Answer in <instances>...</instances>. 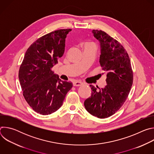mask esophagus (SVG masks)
<instances>
[{"label": "esophagus", "mask_w": 154, "mask_h": 154, "mask_svg": "<svg viewBox=\"0 0 154 154\" xmlns=\"http://www.w3.org/2000/svg\"><path fill=\"white\" fill-rule=\"evenodd\" d=\"M83 85V83L79 81H75L73 82V85L74 86H82Z\"/></svg>", "instance_id": "1"}]
</instances>
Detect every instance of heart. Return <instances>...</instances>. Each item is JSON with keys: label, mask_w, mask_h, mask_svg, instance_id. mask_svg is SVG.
<instances>
[{"label": "heart", "mask_w": 154, "mask_h": 154, "mask_svg": "<svg viewBox=\"0 0 154 154\" xmlns=\"http://www.w3.org/2000/svg\"><path fill=\"white\" fill-rule=\"evenodd\" d=\"M94 45L92 43H90V42H86L84 46H93Z\"/></svg>", "instance_id": "heart-1"}]
</instances>
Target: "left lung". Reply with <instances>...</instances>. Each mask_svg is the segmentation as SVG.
Returning a JSON list of instances; mask_svg holds the SVG:
<instances>
[{
  "label": "left lung",
  "instance_id": "obj_1",
  "mask_svg": "<svg viewBox=\"0 0 154 154\" xmlns=\"http://www.w3.org/2000/svg\"><path fill=\"white\" fill-rule=\"evenodd\" d=\"M100 43L99 62L106 74V85L97 90L91 87V95L84 102L86 110L98 118H106L118 112L126 100L133 84L134 72L129 56L121 44L102 30H93Z\"/></svg>",
  "mask_w": 154,
  "mask_h": 154
}]
</instances>
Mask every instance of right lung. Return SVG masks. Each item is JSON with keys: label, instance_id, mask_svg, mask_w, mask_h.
Instances as JSON below:
<instances>
[{"label": "right lung", "instance_id": "right-lung-1", "mask_svg": "<svg viewBox=\"0 0 154 154\" xmlns=\"http://www.w3.org/2000/svg\"><path fill=\"white\" fill-rule=\"evenodd\" d=\"M72 29H60L44 35L27 50L19 70L23 96L31 108L48 115L61 106L72 83L63 81L52 69L64 52L65 38Z\"/></svg>", "mask_w": 154, "mask_h": 154}]
</instances>
